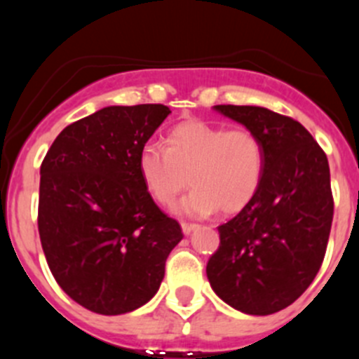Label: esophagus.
<instances>
[{
    "instance_id": "34e87169",
    "label": "esophagus",
    "mask_w": 359,
    "mask_h": 359,
    "mask_svg": "<svg viewBox=\"0 0 359 359\" xmlns=\"http://www.w3.org/2000/svg\"><path fill=\"white\" fill-rule=\"evenodd\" d=\"M180 227H182V233L184 234H186V236H187V234H191V233H193V231L194 229H196V224H189V222H182V224H180Z\"/></svg>"
}]
</instances>
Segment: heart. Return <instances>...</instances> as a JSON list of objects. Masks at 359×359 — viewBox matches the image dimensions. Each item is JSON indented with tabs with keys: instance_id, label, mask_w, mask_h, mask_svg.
<instances>
[{
	"instance_id": "obj_1",
	"label": "heart",
	"mask_w": 359,
	"mask_h": 359,
	"mask_svg": "<svg viewBox=\"0 0 359 359\" xmlns=\"http://www.w3.org/2000/svg\"><path fill=\"white\" fill-rule=\"evenodd\" d=\"M264 168L266 153L255 133L201 119L170 130L166 149L144 144L137 158L144 189L158 205L170 206L187 184L194 186L175 208L189 217L241 212L259 193Z\"/></svg>"
}]
</instances>
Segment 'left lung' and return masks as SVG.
I'll return each instance as SVG.
<instances>
[{
  "instance_id": "1",
  "label": "left lung",
  "mask_w": 359,
  "mask_h": 359,
  "mask_svg": "<svg viewBox=\"0 0 359 359\" xmlns=\"http://www.w3.org/2000/svg\"><path fill=\"white\" fill-rule=\"evenodd\" d=\"M255 133L266 153L262 186L219 226L206 264L212 290L245 314L267 316L295 302L320 271L334 219L330 168L295 119L259 106H213Z\"/></svg>"
}]
</instances>
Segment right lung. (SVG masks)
<instances>
[{
  "label": "right lung",
  "instance_id": "obj_1",
  "mask_svg": "<svg viewBox=\"0 0 359 359\" xmlns=\"http://www.w3.org/2000/svg\"><path fill=\"white\" fill-rule=\"evenodd\" d=\"M109 106L66 126L39 170L38 229L59 287L92 313L139 309L159 290L184 234L144 189L139 151L170 114Z\"/></svg>",
  "mask_w": 359,
  "mask_h": 359
}]
</instances>
